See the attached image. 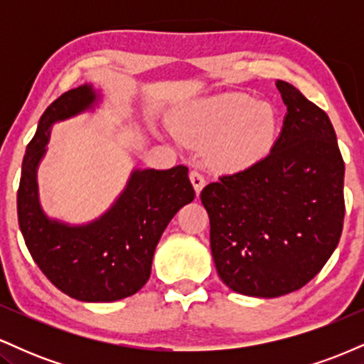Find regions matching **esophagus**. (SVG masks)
<instances>
[{
    "label": "esophagus",
    "instance_id": "obj_1",
    "mask_svg": "<svg viewBox=\"0 0 364 364\" xmlns=\"http://www.w3.org/2000/svg\"><path fill=\"white\" fill-rule=\"evenodd\" d=\"M190 181H191V185H193V188H195L196 195H198L200 191H202V188L205 186V178H203V174L200 173L198 169L190 171Z\"/></svg>",
    "mask_w": 364,
    "mask_h": 364
}]
</instances>
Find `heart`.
Listing matches in <instances>:
<instances>
[{
  "mask_svg": "<svg viewBox=\"0 0 364 364\" xmlns=\"http://www.w3.org/2000/svg\"><path fill=\"white\" fill-rule=\"evenodd\" d=\"M181 135L193 144L212 141V157L220 168L245 169L272 149L277 116L272 106L246 94L205 99L185 116Z\"/></svg>",
  "mask_w": 364,
  "mask_h": 364,
  "instance_id": "obj_1",
  "label": "heart"
}]
</instances>
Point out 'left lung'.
Masks as SVG:
<instances>
[{"mask_svg": "<svg viewBox=\"0 0 364 364\" xmlns=\"http://www.w3.org/2000/svg\"><path fill=\"white\" fill-rule=\"evenodd\" d=\"M287 114L270 154L202 190L210 250L232 291L277 298L323 269L344 224V161L327 112L277 80Z\"/></svg>", "mask_w": 364, "mask_h": 364, "instance_id": "left-lung-1", "label": "left lung"}]
</instances>
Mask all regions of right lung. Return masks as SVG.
Instances as JSON below:
<instances>
[{
    "instance_id": "1",
    "label": "right lung",
    "mask_w": 364,
    "mask_h": 364,
    "mask_svg": "<svg viewBox=\"0 0 364 364\" xmlns=\"http://www.w3.org/2000/svg\"><path fill=\"white\" fill-rule=\"evenodd\" d=\"M89 85L61 94L41 116L25 150L16 210L25 245L46 277L78 301L128 298L150 277L156 246L174 214L195 198L186 166L135 171L118 202L89 225L70 228L43 214L36 169L46 152L49 127L94 102Z\"/></svg>"
}]
</instances>
